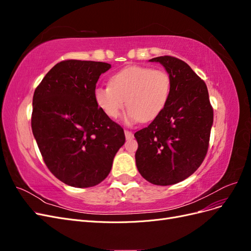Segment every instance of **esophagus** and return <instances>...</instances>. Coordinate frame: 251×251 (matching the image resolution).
Here are the masks:
<instances>
[{
  "label": "esophagus",
  "instance_id": "esophagus-1",
  "mask_svg": "<svg viewBox=\"0 0 251 251\" xmlns=\"http://www.w3.org/2000/svg\"><path fill=\"white\" fill-rule=\"evenodd\" d=\"M125 135H126V138L127 139V140H130V139H132L133 137H134V135H133V133L132 132H130V131H125Z\"/></svg>",
  "mask_w": 251,
  "mask_h": 251
}]
</instances>
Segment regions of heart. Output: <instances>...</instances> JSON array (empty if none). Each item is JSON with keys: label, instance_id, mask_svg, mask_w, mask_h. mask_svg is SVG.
<instances>
[{"label": "heart", "instance_id": "heart-1", "mask_svg": "<svg viewBox=\"0 0 251 251\" xmlns=\"http://www.w3.org/2000/svg\"><path fill=\"white\" fill-rule=\"evenodd\" d=\"M109 87H97L94 100L101 111L116 119L126 105V124L150 121L164 109L171 92L170 75L163 70L128 66L113 74Z\"/></svg>", "mask_w": 251, "mask_h": 251}]
</instances>
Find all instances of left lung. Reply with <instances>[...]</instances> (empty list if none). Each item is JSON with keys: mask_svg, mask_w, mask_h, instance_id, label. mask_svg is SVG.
<instances>
[{"mask_svg": "<svg viewBox=\"0 0 251 251\" xmlns=\"http://www.w3.org/2000/svg\"><path fill=\"white\" fill-rule=\"evenodd\" d=\"M149 62L164 67L171 92L162 112L134 134L138 142L136 165L151 183L172 185L188 178L203 162L214 111L205 82L183 60L166 55Z\"/></svg>", "mask_w": 251, "mask_h": 251, "instance_id": "left-lung-1", "label": "left lung"}]
</instances>
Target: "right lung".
Instances as JSON below:
<instances>
[{
	"label": "right lung",
	"mask_w": 251,
	"mask_h": 251,
	"mask_svg": "<svg viewBox=\"0 0 251 251\" xmlns=\"http://www.w3.org/2000/svg\"><path fill=\"white\" fill-rule=\"evenodd\" d=\"M111 68L91 60H64L34 91L31 127L45 163L65 184L91 187L111 172L126 141L124 128L98 109L96 82Z\"/></svg>",
	"instance_id": "add662e5"
}]
</instances>
